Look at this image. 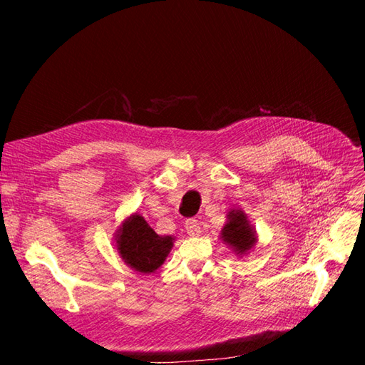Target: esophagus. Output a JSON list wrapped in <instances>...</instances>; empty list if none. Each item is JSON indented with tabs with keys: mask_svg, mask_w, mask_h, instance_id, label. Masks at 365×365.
Listing matches in <instances>:
<instances>
[{
	"mask_svg": "<svg viewBox=\"0 0 365 365\" xmlns=\"http://www.w3.org/2000/svg\"><path fill=\"white\" fill-rule=\"evenodd\" d=\"M185 230H187V235H189L190 237H195V236H200L201 235V225H200V222H197L196 219L185 220Z\"/></svg>",
	"mask_w": 365,
	"mask_h": 365,
	"instance_id": "obj_1",
	"label": "esophagus"
}]
</instances>
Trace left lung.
Wrapping results in <instances>:
<instances>
[{
	"label": "left lung",
	"mask_w": 365,
	"mask_h": 365,
	"mask_svg": "<svg viewBox=\"0 0 365 365\" xmlns=\"http://www.w3.org/2000/svg\"><path fill=\"white\" fill-rule=\"evenodd\" d=\"M219 237L239 257L252 251L259 239L256 228L251 225L247 213L240 208H231L227 213V222L220 230Z\"/></svg>",
	"instance_id": "obj_1"
}]
</instances>
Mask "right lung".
<instances>
[{
    "instance_id": "right-lung-1",
    "label": "right lung",
    "mask_w": 365,
    "mask_h": 365,
    "mask_svg": "<svg viewBox=\"0 0 365 365\" xmlns=\"http://www.w3.org/2000/svg\"><path fill=\"white\" fill-rule=\"evenodd\" d=\"M114 240L118 256L129 268L140 274H152L168 259L175 237L157 235L145 217L132 213L121 220Z\"/></svg>"
}]
</instances>
